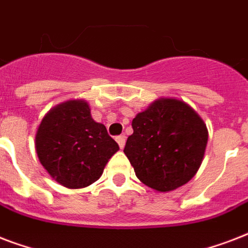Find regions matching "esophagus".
<instances>
[{
    "label": "esophagus",
    "mask_w": 248,
    "mask_h": 248,
    "mask_svg": "<svg viewBox=\"0 0 248 248\" xmlns=\"http://www.w3.org/2000/svg\"><path fill=\"white\" fill-rule=\"evenodd\" d=\"M117 140V143H118V145H120L121 149H124V143H126V138H124V135H120V136H117L116 138Z\"/></svg>",
    "instance_id": "1"
}]
</instances>
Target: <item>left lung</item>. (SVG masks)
Listing matches in <instances>:
<instances>
[{"mask_svg": "<svg viewBox=\"0 0 248 248\" xmlns=\"http://www.w3.org/2000/svg\"><path fill=\"white\" fill-rule=\"evenodd\" d=\"M132 130L124 152L141 183L169 192L196 175L208 132L201 117L184 101H155L132 120Z\"/></svg>", "mask_w": 248, "mask_h": 248, "instance_id": "1", "label": "left lung"}]
</instances>
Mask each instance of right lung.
<instances>
[{"label": "right lung", "mask_w": 248, "mask_h": 248, "mask_svg": "<svg viewBox=\"0 0 248 248\" xmlns=\"http://www.w3.org/2000/svg\"><path fill=\"white\" fill-rule=\"evenodd\" d=\"M118 149L82 100L67 101L50 110L36 135L40 162L58 183L72 189L96 181Z\"/></svg>", "instance_id": "right-lung-1"}]
</instances>
